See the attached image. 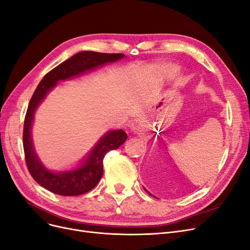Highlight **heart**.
<instances>
[{
	"label": "heart",
	"instance_id": "1",
	"mask_svg": "<svg viewBox=\"0 0 250 250\" xmlns=\"http://www.w3.org/2000/svg\"><path fill=\"white\" fill-rule=\"evenodd\" d=\"M169 71H170L171 73H175L176 72V68L174 66H171L170 68H169Z\"/></svg>",
	"mask_w": 250,
	"mask_h": 250
}]
</instances>
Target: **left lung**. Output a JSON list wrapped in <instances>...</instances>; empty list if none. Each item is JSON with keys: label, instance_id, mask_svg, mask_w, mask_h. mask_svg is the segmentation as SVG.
I'll return each instance as SVG.
<instances>
[{"label": "left lung", "instance_id": "left-lung-1", "mask_svg": "<svg viewBox=\"0 0 250 250\" xmlns=\"http://www.w3.org/2000/svg\"><path fill=\"white\" fill-rule=\"evenodd\" d=\"M145 189H146V188H145ZM146 193H148V192L146 191ZM148 194H149V193H148ZM149 195H151V196H152V194H149Z\"/></svg>", "mask_w": 250, "mask_h": 250}]
</instances>
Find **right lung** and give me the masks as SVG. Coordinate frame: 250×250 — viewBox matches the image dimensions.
Returning a JSON list of instances; mask_svg holds the SVG:
<instances>
[{
    "instance_id": "1",
    "label": "right lung",
    "mask_w": 250,
    "mask_h": 250,
    "mask_svg": "<svg viewBox=\"0 0 250 250\" xmlns=\"http://www.w3.org/2000/svg\"><path fill=\"white\" fill-rule=\"evenodd\" d=\"M124 56L122 53L79 52L47 73L36 88L29 101L24 118L23 148L25 163L29 173L40 186L48 191L61 196H78L91 191L103 176L104 156L109 151L116 149L124 144L127 139V134L122 129L108 131L92 148L91 153L84 160L81 167L71 171L52 172L43 166L36 155L33 146L31 130L36 108L61 80L73 78L107 62L120 61Z\"/></svg>"
}]
</instances>
